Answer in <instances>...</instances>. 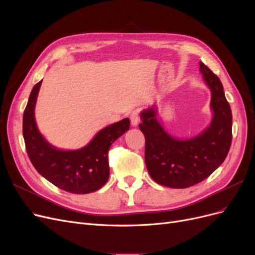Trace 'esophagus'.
I'll return each instance as SVG.
<instances>
[{
    "mask_svg": "<svg viewBox=\"0 0 255 255\" xmlns=\"http://www.w3.org/2000/svg\"><path fill=\"white\" fill-rule=\"evenodd\" d=\"M129 119H130V123H132L133 127L138 126V122H139V113L136 111L133 112L132 114H130Z\"/></svg>",
    "mask_w": 255,
    "mask_h": 255,
    "instance_id": "34e87169",
    "label": "esophagus"
}]
</instances>
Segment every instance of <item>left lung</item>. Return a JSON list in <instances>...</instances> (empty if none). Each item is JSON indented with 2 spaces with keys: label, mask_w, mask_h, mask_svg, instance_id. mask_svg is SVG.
<instances>
[{
  "label": "left lung",
  "mask_w": 255,
  "mask_h": 255,
  "mask_svg": "<svg viewBox=\"0 0 255 255\" xmlns=\"http://www.w3.org/2000/svg\"><path fill=\"white\" fill-rule=\"evenodd\" d=\"M200 72L212 91L214 117L203 133L186 140L169 135L156 119L155 106L141 113L144 161L152 179L171 188H187L205 180L225 161L232 142V112L223 86L200 61Z\"/></svg>",
  "instance_id": "left-lung-1"
}]
</instances>
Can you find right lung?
I'll use <instances>...</instances> for the list:
<instances>
[{"mask_svg": "<svg viewBox=\"0 0 255 255\" xmlns=\"http://www.w3.org/2000/svg\"><path fill=\"white\" fill-rule=\"evenodd\" d=\"M41 82L33 87L23 113V137L30 161L44 179L60 189L72 194H89L100 189L110 177L109 150L128 130L129 119L101 129L80 150H58L44 139L36 126L34 110Z\"/></svg>", "mask_w": 255, "mask_h": 255, "instance_id": "add662e5", "label": "right lung"}]
</instances>
